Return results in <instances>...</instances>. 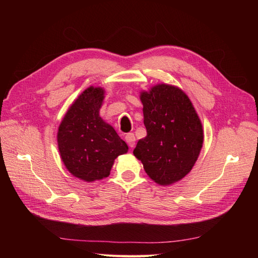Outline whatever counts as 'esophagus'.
Returning a JSON list of instances; mask_svg holds the SVG:
<instances>
[{
	"label": "esophagus",
	"instance_id": "obj_1",
	"mask_svg": "<svg viewBox=\"0 0 258 258\" xmlns=\"http://www.w3.org/2000/svg\"><path fill=\"white\" fill-rule=\"evenodd\" d=\"M125 141H126V143L128 144V146L130 147H134V145H135V135L133 134V133H128V134H126V136H125Z\"/></svg>",
	"mask_w": 258,
	"mask_h": 258
}]
</instances>
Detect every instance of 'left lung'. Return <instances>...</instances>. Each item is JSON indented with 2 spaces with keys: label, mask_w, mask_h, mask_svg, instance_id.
Returning a JSON list of instances; mask_svg holds the SVG:
<instances>
[{
  "label": "left lung",
  "mask_w": 258,
  "mask_h": 258,
  "mask_svg": "<svg viewBox=\"0 0 258 258\" xmlns=\"http://www.w3.org/2000/svg\"><path fill=\"white\" fill-rule=\"evenodd\" d=\"M147 135L138 142L134 156L158 185L168 186L187 175L204 142L203 125L183 90L165 83L140 94Z\"/></svg>",
  "instance_id": "8db88e82"
}]
</instances>
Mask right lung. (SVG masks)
I'll list each match as a JSON object with an SVG mask.
<instances>
[{"label": "right lung", "instance_id": "1", "mask_svg": "<svg viewBox=\"0 0 258 258\" xmlns=\"http://www.w3.org/2000/svg\"><path fill=\"white\" fill-rule=\"evenodd\" d=\"M104 94L102 87H87L69 107L57 131L65 167L89 183L107 177L115 158L128 151L113 126L100 116Z\"/></svg>", "mask_w": 258, "mask_h": 258}]
</instances>
